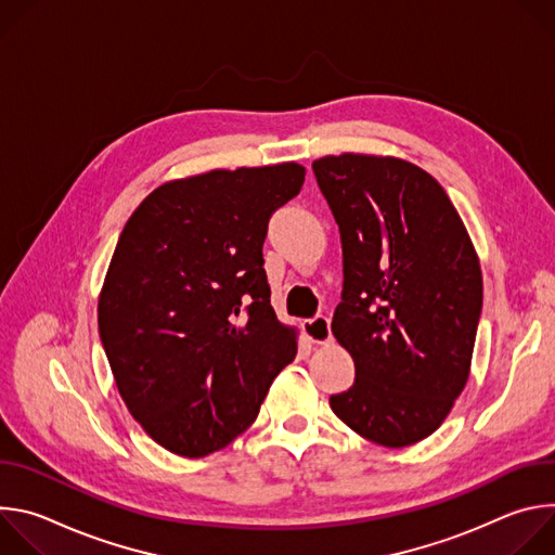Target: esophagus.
<instances>
[{
    "label": "esophagus",
    "instance_id": "obj_1",
    "mask_svg": "<svg viewBox=\"0 0 555 555\" xmlns=\"http://www.w3.org/2000/svg\"><path fill=\"white\" fill-rule=\"evenodd\" d=\"M302 332L309 343H315V345L332 343V327H330L327 315H315V319L305 321Z\"/></svg>",
    "mask_w": 555,
    "mask_h": 555
}]
</instances>
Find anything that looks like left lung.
Here are the masks:
<instances>
[{
  "label": "left lung",
  "instance_id": "1",
  "mask_svg": "<svg viewBox=\"0 0 555 555\" xmlns=\"http://www.w3.org/2000/svg\"><path fill=\"white\" fill-rule=\"evenodd\" d=\"M343 242L332 334L356 364L332 411L360 437L406 448L430 437L469 377L483 274L441 189L392 155L340 153L311 165Z\"/></svg>",
  "mask_w": 555,
  "mask_h": 555
}]
</instances>
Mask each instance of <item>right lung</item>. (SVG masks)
<instances>
[{"label": "right lung", "mask_w": 555, "mask_h": 555, "mask_svg": "<svg viewBox=\"0 0 555 555\" xmlns=\"http://www.w3.org/2000/svg\"><path fill=\"white\" fill-rule=\"evenodd\" d=\"M305 167L212 169L149 193L125 223L99 296V334L122 402L165 450L199 459L259 415L296 358L270 305V215Z\"/></svg>", "instance_id": "right-lung-1"}]
</instances>
